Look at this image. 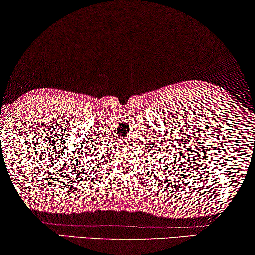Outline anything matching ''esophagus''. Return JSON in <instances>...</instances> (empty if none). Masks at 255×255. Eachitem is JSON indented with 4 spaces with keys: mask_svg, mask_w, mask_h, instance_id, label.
Returning a JSON list of instances; mask_svg holds the SVG:
<instances>
[{
    "mask_svg": "<svg viewBox=\"0 0 255 255\" xmlns=\"http://www.w3.org/2000/svg\"><path fill=\"white\" fill-rule=\"evenodd\" d=\"M123 144H124L125 146H128V144H129V139H128V138H124V139H123Z\"/></svg>",
    "mask_w": 255,
    "mask_h": 255,
    "instance_id": "1",
    "label": "esophagus"
}]
</instances>
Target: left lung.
I'll return each mask as SVG.
<instances>
[{
  "instance_id": "left-lung-1",
  "label": "left lung",
  "mask_w": 255,
  "mask_h": 255,
  "mask_svg": "<svg viewBox=\"0 0 255 255\" xmlns=\"http://www.w3.org/2000/svg\"><path fill=\"white\" fill-rule=\"evenodd\" d=\"M159 151H160V150H159Z\"/></svg>"
}]
</instances>
